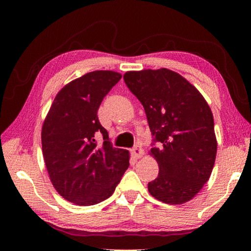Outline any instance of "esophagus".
I'll return each instance as SVG.
<instances>
[{
	"label": "esophagus",
	"mask_w": 251,
	"mask_h": 251,
	"mask_svg": "<svg viewBox=\"0 0 251 251\" xmlns=\"http://www.w3.org/2000/svg\"><path fill=\"white\" fill-rule=\"evenodd\" d=\"M131 154L136 157V159H140V157H143L144 155V150L140 146L137 145L131 150Z\"/></svg>",
	"instance_id": "1"
}]
</instances>
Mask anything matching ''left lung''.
<instances>
[{
	"label": "left lung",
	"instance_id": "1",
	"mask_svg": "<svg viewBox=\"0 0 251 251\" xmlns=\"http://www.w3.org/2000/svg\"><path fill=\"white\" fill-rule=\"evenodd\" d=\"M123 78L144 106L159 143L150 152L159 175L149 183V192L168 204L192 200L210 178L217 153L208 102L186 78L167 68L126 72Z\"/></svg>",
	"mask_w": 251,
	"mask_h": 251
}]
</instances>
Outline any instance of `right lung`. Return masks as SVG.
I'll return each mask as SVG.
<instances>
[{"label":"right lung","instance_id":"add662e5","mask_svg":"<svg viewBox=\"0 0 251 251\" xmlns=\"http://www.w3.org/2000/svg\"><path fill=\"white\" fill-rule=\"evenodd\" d=\"M122 75L95 71L75 78L58 92L41 132L50 180L65 200L92 205L111 197L129 167V152L115 149L97 112ZM101 133L99 147L95 136Z\"/></svg>","mask_w":251,"mask_h":251}]
</instances>
